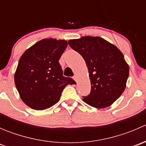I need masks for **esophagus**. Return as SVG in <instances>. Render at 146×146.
Listing matches in <instances>:
<instances>
[{"mask_svg":"<svg viewBox=\"0 0 146 146\" xmlns=\"http://www.w3.org/2000/svg\"><path fill=\"white\" fill-rule=\"evenodd\" d=\"M73 80H76H76H77V78H76V76H73Z\"/></svg>","mask_w":146,"mask_h":146,"instance_id":"obj_1","label":"esophagus"}]
</instances>
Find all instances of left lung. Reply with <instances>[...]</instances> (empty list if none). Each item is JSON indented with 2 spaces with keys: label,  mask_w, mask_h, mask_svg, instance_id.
<instances>
[{
  "label": "left lung",
  "mask_w": 146,
  "mask_h": 146,
  "mask_svg": "<svg viewBox=\"0 0 146 146\" xmlns=\"http://www.w3.org/2000/svg\"><path fill=\"white\" fill-rule=\"evenodd\" d=\"M68 44L82 56L88 68L90 93L83 101L98 109L112 104L126 88L129 65L116 46L100 36L70 39Z\"/></svg>",
  "instance_id": "1"
}]
</instances>
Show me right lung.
<instances>
[{
	"mask_svg": "<svg viewBox=\"0 0 146 146\" xmlns=\"http://www.w3.org/2000/svg\"><path fill=\"white\" fill-rule=\"evenodd\" d=\"M68 45L66 40L45 39L26 50L19 60L15 83L20 98L33 110L52 107L67 85L76 82L64 77L59 58Z\"/></svg>",
	"mask_w": 146,
	"mask_h": 146,
	"instance_id": "add662e5",
	"label": "right lung"
}]
</instances>
